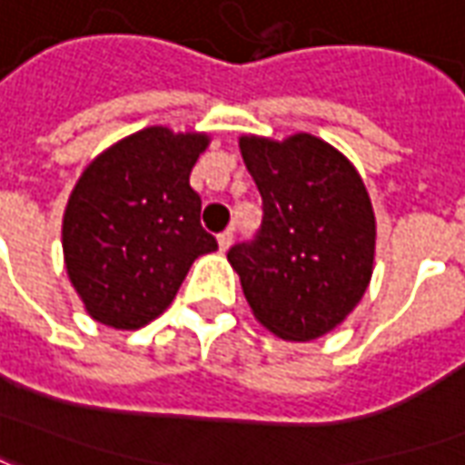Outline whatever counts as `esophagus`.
Listing matches in <instances>:
<instances>
[{"instance_id": "1", "label": "esophagus", "mask_w": 465, "mask_h": 465, "mask_svg": "<svg viewBox=\"0 0 465 465\" xmlns=\"http://www.w3.org/2000/svg\"><path fill=\"white\" fill-rule=\"evenodd\" d=\"M232 242H233V229H226V232L219 233V249H222V252H226V249L232 246Z\"/></svg>"}]
</instances>
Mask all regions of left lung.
I'll use <instances>...</instances> for the list:
<instances>
[{
  "instance_id": "8db88e82",
  "label": "left lung",
  "mask_w": 465,
  "mask_h": 465,
  "mask_svg": "<svg viewBox=\"0 0 465 465\" xmlns=\"http://www.w3.org/2000/svg\"><path fill=\"white\" fill-rule=\"evenodd\" d=\"M262 226L229 262L253 316L286 341H313L353 312L371 282L376 222L359 172L312 134L242 136Z\"/></svg>"
}]
</instances>
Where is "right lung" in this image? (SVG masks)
<instances>
[{
    "mask_svg": "<svg viewBox=\"0 0 465 465\" xmlns=\"http://www.w3.org/2000/svg\"><path fill=\"white\" fill-rule=\"evenodd\" d=\"M206 143V134L149 126L99 153L76 182L62 246L66 273L99 323L132 331L153 322L193 259L219 249L189 183Z\"/></svg>",
    "mask_w": 465,
    "mask_h": 465,
    "instance_id": "add662e5",
    "label": "right lung"
}]
</instances>
